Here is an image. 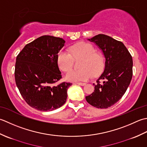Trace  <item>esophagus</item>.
Wrapping results in <instances>:
<instances>
[{
  "mask_svg": "<svg viewBox=\"0 0 147 147\" xmlns=\"http://www.w3.org/2000/svg\"><path fill=\"white\" fill-rule=\"evenodd\" d=\"M75 84H78L79 86H84V85H86V83H84V82H76Z\"/></svg>",
  "mask_w": 147,
  "mask_h": 147,
  "instance_id": "obj_1",
  "label": "esophagus"
}]
</instances>
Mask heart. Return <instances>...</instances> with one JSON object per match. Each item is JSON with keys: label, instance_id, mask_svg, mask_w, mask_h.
<instances>
[{"label": "heart", "instance_id": "1", "mask_svg": "<svg viewBox=\"0 0 147 147\" xmlns=\"http://www.w3.org/2000/svg\"><path fill=\"white\" fill-rule=\"evenodd\" d=\"M70 54L60 51L57 55V64L59 69L67 71L72 67L73 58L82 57L79 69H73L66 75V79L71 82L86 81L94 76H98L103 71L104 60L100 53L96 52L91 44L80 42L70 47Z\"/></svg>", "mask_w": 147, "mask_h": 147}]
</instances>
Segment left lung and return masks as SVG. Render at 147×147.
<instances>
[{"mask_svg":"<svg viewBox=\"0 0 147 147\" xmlns=\"http://www.w3.org/2000/svg\"><path fill=\"white\" fill-rule=\"evenodd\" d=\"M88 40L101 50L105 62L103 72L97 83L93 84L94 92L86 96V100L94 107L107 109L117 102L129 86L133 76V59L124 44L110 36L98 34Z\"/></svg>","mask_w":147,"mask_h":147,"instance_id":"obj_1","label":"left lung"}]
</instances>
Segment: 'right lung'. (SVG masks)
I'll use <instances>...</instances> for the list:
<instances>
[{
  "mask_svg": "<svg viewBox=\"0 0 147 147\" xmlns=\"http://www.w3.org/2000/svg\"><path fill=\"white\" fill-rule=\"evenodd\" d=\"M62 38L43 35L26 44L16 57L15 81L24 100L43 112L61 107L71 83H55L61 79L57 55L65 46Z\"/></svg>",
  "mask_w": 147,
  "mask_h": 147,
  "instance_id": "right-lung-1",
  "label": "right lung"
}]
</instances>
